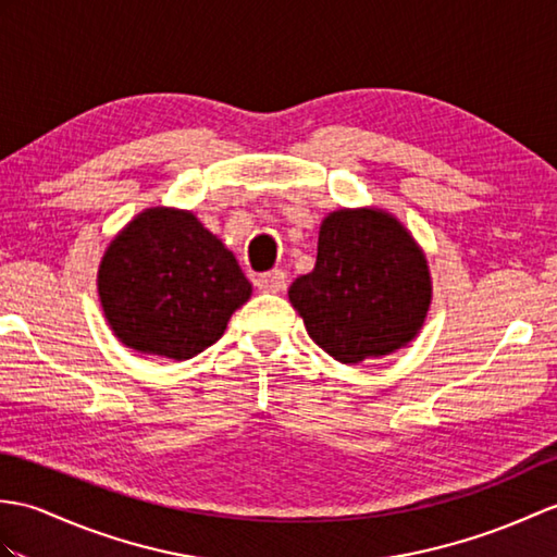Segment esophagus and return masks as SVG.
I'll use <instances>...</instances> for the list:
<instances>
[{
    "label": "esophagus",
    "instance_id": "34e87169",
    "mask_svg": "<svg viewBox=\"0 0 557 557\" xmlns=\"http://www.w3.org/2000/svg\"><path fill=\"white\" fill-rule=\"evenodd\" d=\"M256 284H258V289L277 294V292L287 287V273H284V270H268V273L258 275Z\"/></svg>",
    "mask_w": 557,
    "mask_h": 557
}]
</instances>
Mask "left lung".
<instances>
[{"label":"left lung","mask_w":557,"mask_h":557,"mask_svg":"<svg viewBox=\"0 0 557 557\" xmlns=\"http://www.w3.org/2000/svg\"><path fill=\"white\" fill-rule=\"evenodd\" d=\"M432 299L418 244L382 211H334L320 225L315 268L289 301L322 351L339 363L386 356L416 339Z\"/></svg>","instance_id":"1"}]
</instances>
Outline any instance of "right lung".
Masks as SVG:
<instances>
[{
  "mask_svg": "<svg viewBox=\"0 0 557 557\" xmlns=\"http://www.w3.org/2000/svg\"><path fill=\"white\" fill-rule=\"evenodd\" d=\"M99 296L125 346L187 360L223 337L251 284L191 213L149 209L111 242L99 265Z\"/></svg>",
  "mask_w": 557,
  "mask_h": 557,
  "instance_id": "right-lung-1",
  "label": "right lung"
}]
</instances>
